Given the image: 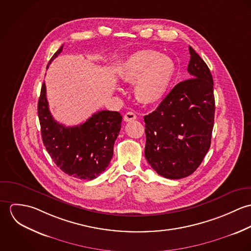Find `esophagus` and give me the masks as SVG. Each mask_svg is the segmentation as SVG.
<instances>
[{
  "label": "esophagus",
  "mask_w": 251,
  "mask_h": 251,
  "mask_svg": "<svg viewBox=\"0 0 251 251\" xmlns=\"http://www.w3.org/2000/svg\"><path fill=\"white\" fill-rule=\"evenodd\" d=\"M136 118H137V116H136L135 113H133V112H127V113L124 116L125 122H131V121L136 120Z\"/></svg>",
  "instance_id": "obj_1"
}]
</instances>
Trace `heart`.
Returning a JSON list of instances; mask_svg holds the SVG:
<instances>
[{
  "label": "heart",
  "mask_w": 251,
  "mask_h": 251,
  "mask_svg": "<svg viewBox=\"0 0 251 251\" xmlns=\"http://www.w3.org/2000/svg\"><path fill=\"white\" fill-rule=\"evenodd\" d=\"M177 72L174 60L160 52L143 49L129 55L120 71V78L135 83V96L145 104L159 102L168 92Z\"/></svg>",
  "instance_id": "b5f03b06"
}]
</instances>
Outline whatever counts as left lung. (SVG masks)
Returning a JSON list of instances; mask_svg holds the SVG:
<instances>
[{"instance_id":"1","label":"left lung","mask_w":251,"mask_h":251,"mask_svg":"<svg viewBox=\"0 0 251 251\" xmlns=\"http://www.w3.org/2000/svg\"><path fill=\"white\" fill-rule=\"evenodd\" d=\"M190 78L179 82L153 112L144 117L145 157L167 179L191 175L207 154L215 121L213 76L189 46Z\"/></svg>"}]
</instances>
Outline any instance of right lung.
Masks as SVG:
<instances>
[{
  "instance_id": "1",
  "label": "right lung",
  "mask_w": 251,
  "mask_h": 251,
  "mask_svg": "<svg viewBox=\"0 0 251 251\" xmlns=\"http://www.w3.org/2000/svg\"><path fill=\"white\" fill-rule=\"evenodd\" d=\"M63 47L53 55L48 66L63 51ZM37 114L43 144L63 172L77 179H93L105 171L121 130L123 117L119 112L102 110L79 126H65L56 122L49 111L43 82Z\"/></svg>"
}]
</instances>
